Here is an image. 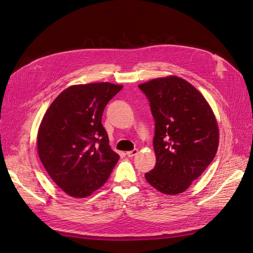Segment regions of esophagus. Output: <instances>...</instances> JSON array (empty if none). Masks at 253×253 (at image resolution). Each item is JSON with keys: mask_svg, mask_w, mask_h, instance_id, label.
Masks as SVG:
<instances>
[{"mask_svg": "<svg viewBox=\"0 0 253 253\" xmlns=\"http://www.w3.org/2000/svg\"><path fill=\"white\" fill-rule=\"evenodd\" d=\"M138 154V149H133V150H129V151H126V156L128 158H132L134 156H136Z\"/></svg>", "mask_w": 253, "mask_h": 253, "instance_id": "1", "label": "esophagus"}]
</instances>
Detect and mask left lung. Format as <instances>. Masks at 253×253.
<instances>
[{
    "label": "left lung",
    "mask_w": 253,
    "mask_h": 253,
    "mask_svg": "<svg viewBox=\"0 0 253 253\" xmlns=\"http://www.w3.org/2000/svg\"><path fill=\"white\" fill-rule=\"evenodd\" d=\"M155 119L157 163L148 183L167 195L186 191L214 160L219 129L210 105L184 79L170 76L138 86Z\"/></svg>",
    "instance_id": "8db88e82"
}]
</instances>
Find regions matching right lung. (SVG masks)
Listing matches in <instances>:
<instances>
[{
  "label": "right lung",
  "mask_w": 253,
  "mask_h": 253,
  "mask_svg": "<svg viewBox=\"0 0 253 253\" xmlns=\"http://www.w3.org/2000/svg\"><path fill=\"white\" fill-rule=\"evenodd\" d=\"M121 85H75L60 93L45 112L37 135L38 156L55 184L73 197L102 187L119 160L102 125L107 104Z\"/></svg>",
  "instance_id": "1"
}]
</instances>
